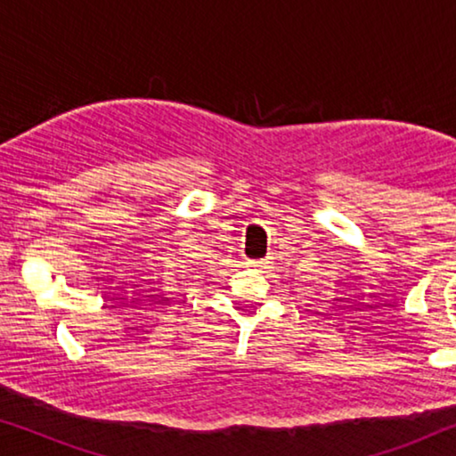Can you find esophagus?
I'll return each instance as SVG.
<instances>
[{"label": "esophagus", "mask_w": 456, "mask_h": 456, "mask_svg": "<svg viewBox=\"0 0 456 456\" xmlns=\"http://www.w3.org/2000/svg\"><path fill=\"white\" fill-rule=\"evenodd\" d=\"M248 267H253V270H261L264 272L267 267V261L265 259H255V261H247Z\"/></svg>", "instance_id": "esophagus-1"}]
</instances>
